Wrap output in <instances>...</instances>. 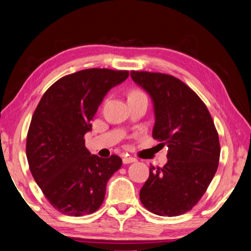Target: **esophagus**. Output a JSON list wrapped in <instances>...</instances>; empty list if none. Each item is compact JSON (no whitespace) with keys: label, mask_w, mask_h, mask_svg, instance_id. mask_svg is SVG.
<instances>
[{"label":"esophagus","mask_w":251,"mask_h":251,"mask_svg":"<svg viewBox=\"0 0 251 251\" xmlns=\"http://www.w3.org/2000/svg\"><path fill=\"white\" fill-rule=\"evenodd\" d=\"M122 161H123V164H131V163H136L137 159L133 157H123Z\"/></svg>","instance_id":"esophagus-1"}]
</instances>
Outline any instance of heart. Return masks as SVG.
<instances>
[{"label":"heart","mask_w":251,"mask_h":251,"mask_svg":"<svg viewBox=\"0 0 251 251\" xmlns=\"http://www.w3.org/2000/svg\"><path fill=\"white\" fill-rule=\"evenodd\" d=\"M131 96H146V94L140 90H132L129 93V98H131Z\"/></svg>","instance_id":"heart-1"}]
</instances>
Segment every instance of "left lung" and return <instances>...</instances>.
Masks as SVG:
<instances>
[{"label": "left lung", "instance_id": "8db88e82", "mask_svg": "<svg viewBox=\"0 0 251 251\" xmlns=\"http://www.w3.org/2000/svg\"><path fill=\"white\" fill-rule=\"evenodd\" d=\"M153 102V139L167 146L164 167L150 166L140 201L160 217L192 210L209 187L220 159L219 134L198 94L176 77L161 73H130Z\"/></svg>", "mask_w": 251, "mask_h": 251}]
</instances>
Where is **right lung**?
<instances>
[{
    "label": "right lung",
    "instance_id": "1",
    "mask_svg": "<svg viewBox=\"0 0 251 251\" xmlns=\"http://www.w3.org/2000/svg\"><path fill=\"white\" fill-rule=\"evenodd\" d=\"M128 76V71L107 68L66 75L46 91L34 111L25 146L29 168L60 213H94L104 201L107 180L121 167L117 155H91L84 136L104 96Z\"/></svg>",
    "mask_w": 251,
    "mask_h": 251
}]
</instances>
